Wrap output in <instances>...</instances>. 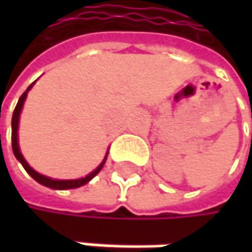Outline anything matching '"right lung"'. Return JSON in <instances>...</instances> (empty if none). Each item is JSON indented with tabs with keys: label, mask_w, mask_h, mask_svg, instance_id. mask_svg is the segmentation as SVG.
<instances>
[{
	"label": "right lung",
	"mask_w": 252,
	"mask_h": 252,
	"mask_svg": "<svg viewBox=\"0 0 252 252\" xmlns=\"http://www.w3.org/2000/svg\"><path fill=\"white\" fill-rule=\"evenodd\" d=\"M33 84H34V83H32V84L27 87V90H26L25 93L20 96V99H19V102H17V105H16V109H14V112H13V120H11V143H13V153H14L16 159L23 165L26 172L32 176L34 181H37L39 184H42V185H45V187H48V188H52V189H71V188H78V187L87 184L92 178H94V176L102 171V168H103V165H105V162H106L108 153H106L105 159L102 160V163H100L93 172H90L89 175H86L84 178H78V179H54V178H49V176H45L42 175V174H39V172H36V171L26 162V159L23 158L22 152H20V147H19V121H20V114H22V109H23V105H25V100L26 97H27V93H29V90L33 87Z\"/></svg>",
	"instance_id": "add662e5"
}]
</instances>
